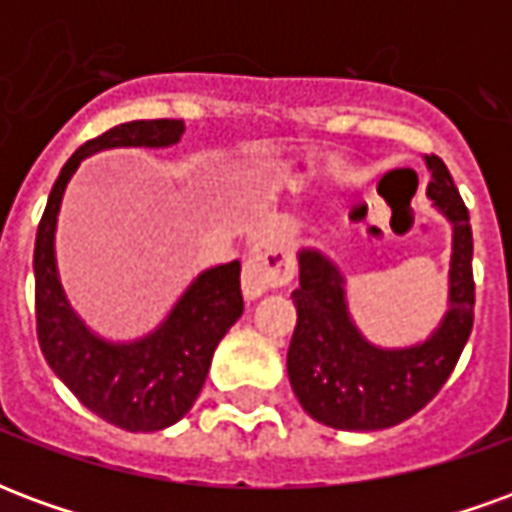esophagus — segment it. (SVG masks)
<instances>
[{
  "instance_id": "esophagus-1",
  "label": "esophagus",
  "mask_w": 512,
  "mask_h": 512,
  "mask_svg": "<svg viewBox=\"0 0 512 512\" xmlns=\"http://www.w3.org/2000/svg\"><path fill=\"white\" fill-rule=\"evenodd\" d=\"M293 257L282 244L277 241H260L252 246V252L246 257L244 274H241V288H244L246 299H257L266 290L285 285L293 277Z\"/></svg>"
}]
</instances>
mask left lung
<instances>
[{"mask_svg":"<svg viewBox=\"0 0 512 512\" xmlns=\"http://www.w3.org/2000/svg\"><path fill=\"white\" fill-rule=\"evenodd\" d=\"M428 197L452 224L450 310L425 343L378 348L356 329L345 277L318 249L299 252V312L288 348V376L301 408L337 430H384L414 417L439 395L458 365L474 323L469 211L439 156H425Z\"/></svg>","mask_w":512,"mask_h":512,"instance_id":"8db88e82","label":"left lung"}]
</instances>
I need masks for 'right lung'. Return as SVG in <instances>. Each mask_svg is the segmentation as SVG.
<instances>
[{
  "label": "right lung",
  "mask_w": 512,
  "mask_h": 512,
  "mask_svg": "<svg viewBox=\"0 0 512 512\" xmlns=\"http://www.w3.org/2000/svg\"><path fill=\"white\" fill-rule=\"evenodd\" d=\"M183 131V120H134L84 142L62 167L35 238L40 351L84 406L131 433L164 430L189 414L216 345L244 312L241 263L233 260L202 271L158 329L131 343H112L90 332L65 299L54 257V230L65 186L84 158L112 147L178 145Z\"/></svg>",
  "instance_id": "1"
}]
</instances>
